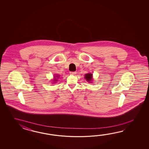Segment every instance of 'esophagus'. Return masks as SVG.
I'll use <instances>...</instances> for the list:
<instances>
[{
    "label": "esophagus",
    "mask_w": 149,
    "mask_h": 149,
    "mask_svg": "<svg viewBox=\"0 0 149 149\" xmlns=\"http://www.w3.org/2000/svg\"><path fill=\"white\" fill-rule=\"evenodd\" d=\"M70 74H72V75H74V74H76V72H70Z\"/></svg>",
    "instance_id": "1"
}]
</instances>
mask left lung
<instances>
[{
  "label": "left lung",
  "mask_w": 149,
  "mask_h": 149,
  "mask_svg": "<svg viewBox=\"0 0 149 149\" xmlns=\"http://www.w3.org/2000/svg\"><path fill=\"white\" fill-rule=\"evenodd\" d=\"M85 78L88 82H92L93 80V74L92 73H87L85 76Z\"/></svg>",
  "instance_id": "8db88e82"
}]
</instances>
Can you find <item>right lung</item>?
Listing matches in <instances>:
<instances>
[{
  "instance_id": "right-lung-1",
  "label": "right lung",
  "mask_w": 149,
  "mask_h": 149,
  "mask_svg": "<svg viewBox=\"0 0 149 149\" xmlns=\"http://www.w3.org/2000/svg\"><path fill=\"white\" fill-rule=\"evenodd\" d=\"M57 77V78H58V77ZM57 79V78H55V79H54V81H57V79Z\"/></svg>"
}]
</instances>
